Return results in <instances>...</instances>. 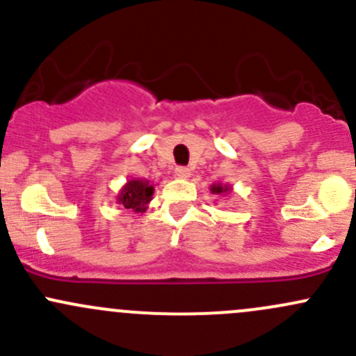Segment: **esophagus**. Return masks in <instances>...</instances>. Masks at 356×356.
I'll use <instances>...</instances> for the list:
<instances>
[{
    "label": "esophagus",
    "instance_id": "obj_1",
    "mask_svg": "<svg viewBox=\"0 0 356 356\" xmlns=\"http://www.w3.org/2000/svg\"><path fill=\"white\" fill-rule=\"evenodd\" d=\"M175 175H177L179 179H188L189 175H191V170H189L188 167H177L175 168Z\"/></svg>",
    "mask_w": 356,
    "mask_h": 356
}]
</instances>
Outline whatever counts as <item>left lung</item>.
<instances>
[{
    "instance_id": "obj_1",
    "label": "left lung",
    "mask_w": 356,
    "mask_h": 356,
    "mask_svg": "<svg viewBox=\"0 0 356 356\" xmlns=\"http://www.w3.org/2000/svg\"><path fill=\"white\" fill-rule=\"evenodd\" d=\"M229 191H231V188H229L227 184H225V186H222V184L211 186V193H213V195H225V193H229Z\"/></svg>"
}]
</instances>
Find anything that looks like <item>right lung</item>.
I'll list each match as a JSON object with an SVG mask.
<instances>
[{"mask_svg":"<svg viewBox=\"0 0 356 356\" xmlns=\"http://www.w3.org/2000/svg\"><path fill=\"white\" fill-rule=\"evenodd\" d=\"M153 191H155V188L149 184V181H146V179H132L120 189L117 196V203H120L125 208H132L134 211H145L146 204L152 201Z\"/></svg>","mask_w":356,"mask_h":356,"instance_id":"right-lung-1","label":"right lung"}]
</instances>
